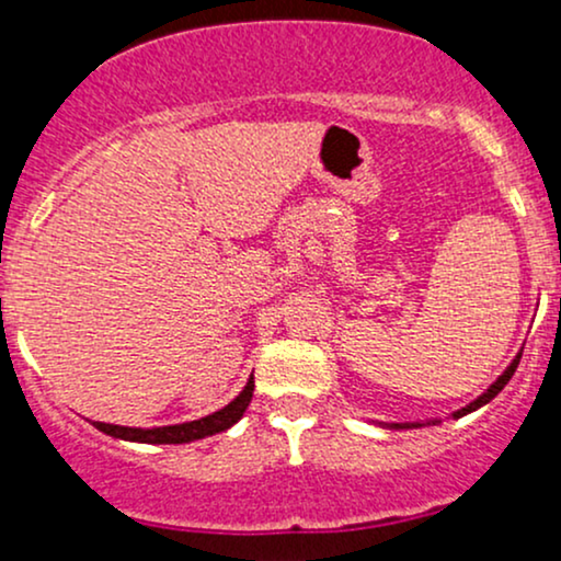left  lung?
I'll return each instance as SVG.
<instances>
[{
    "label": "left lung",
    "instance_id": "left-lung-1",
    "mask_svg": "<svg viewBox=\"0 0 561 561\" xmlns=\"http://www.w3.org/2000/svg\"><path fill=\"white\" fill-rule=\"evenodd\" d=\"M519 358H523V353H519V356L517 358H514V362L512 364H508V369L504 371V375H501L499 379H495V382L491 385V388H488V392H482V396L478 398V401H472V403H469L467 405V409H461V411H456V420H459V416H465V414H469V411H474V409H480V405H485L488 401H493V398L495 396H499V392L501 390H504V385L508 382V379H512V375H514V371H517V364H519ZM392 427H420V424H392Z\"/></svg>",
    "mask_w": 561,
    "mask_h": 561
}]
</instances>
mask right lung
Segmentation results:
<instances>
[{"instance_id":"obj_1","label":"right lung","mask_w":561,"mask_h":561,"mask_svg":"<svg viewBox=\"0 0 561 561\" xmlns=\"http://www.w3.org/2000/svg\"><path fill=\"white\" fill-rule=\"evenodd\" d=\"M253 377L248 379L244 390L234 398L229 405H224L221 411L216 414L203 416V420L195 422H184V424H171V427H152V430H141V427H118V424H105V422H94V427L100 433L121 437V440H137V443H190V440H199V437H208L216 433H224L234 424L240 416L244 414L250 401H253Z\"/></svg>"}]
</instances>
